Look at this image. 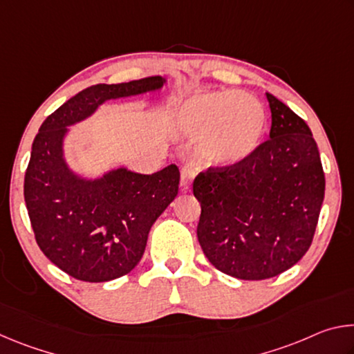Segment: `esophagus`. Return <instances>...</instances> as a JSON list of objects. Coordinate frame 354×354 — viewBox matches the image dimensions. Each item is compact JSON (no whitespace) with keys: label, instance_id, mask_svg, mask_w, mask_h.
I'll return each mask as SVG.
<instances>
[{"label":"esophagus","instance_id":"34e87169","mask_svg":"<svg viewBox=\"0 0 354 354\" xmlns=\"http://www.w3.org/2000/svg\"><path fill=\"white\" fill-rule=\"evenodd\" d=\"M195 176H196L195 167H192V165L183 167V170H181V187H183V190H187L190 187L192 183H194Z\"/></svg>","mask_w":354,"mask_h":354}]
</instances>
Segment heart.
I'll return each instance as SVG.
<instances>
[{
    "mask_svg": "<svg viewBox=\"0 0 354 354\" xmlns=\"http://www.w3.org/2000/svg\"><path fill=\"white\" fill-rule=\"evenodd\" d=\"M176 124L196 139L198 160L227 169L243 162L259 145L267 113L261 101L247 92H201L183 101Z\"/></svg>",
    "mask_w": 354,
    "mask_h": 354,
    "instance_id": "1",
    "label": "heart"
}]
</instances>
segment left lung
Masks as SVG:
<instances>
[{"label": "left lung", "mask_w": 354, "mask_h": 354, "mask_svg": "<svg viewBox=\"0 0 354 354\" xmlns=\"http://www.w3.org/2000/svg\"><path fill=\"white\" fill-rule=\"evenodd\" d=\"M266 95L270 139L243 162L207 169L194 181L203 253L217 270L245 281L278 277L306 254L325 196V173L306 122Z\"/></svg>", "instance_id": "obj_1"}]
</instances>
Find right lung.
I'll use <instances>...</instances> for the list:
<instances>
[{
	"label": "right lung",
	"mask_w": 354,
	"mask_h": 354,
	"mask_svg": "<svg viewBox=\"0 0 354 354\" xmlns=\"http://www.w3.org/2000/svg\"><path fill=\"white\" fill-rule=\"evenodd\" d=\"M162 76L84 88L41 123L25 175V201L35 241L62 272L87 283L129 273L142 259L151 226L175 200V164L142 175L120 167L88 179L64 156L68 127L95 113L107 100L160 91Z\"/></svg>",
	"instance_id": "add662e5"
}]
</instances>
